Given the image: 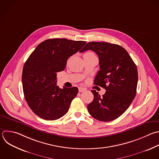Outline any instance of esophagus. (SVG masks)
Returning <instances> with one entry per match:
<instances>
[{
	"label": "esophagus",
	"mask_w": 159,
	"mask_h": 159,
	"mask_svg": "<svg viewBox=\"0 0 159 159\" xmlns=\"http://www.w3.org/2000/svg\"><path fill=\"white\" fill-rule=\"evenodd\" d=\"M85 90H86V89H84V88H82V87H79V92H85Z\"/></svg>",
	"instance_id": "34e87169"
}]
</instances>
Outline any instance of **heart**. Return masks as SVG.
Returning <instances> with one entry per match:
<instances>
[{
  "instance_id": "obj_1",
  "label": "heart",
  "mask_w": 159,
  "mask_h": 159,
  "mask_svg": "<svg viewBox=\"0 0 159 159\" xmlns=\"http://www.w3.org/2000/svg\"><path fill=\"white\" fill-rule=\"evenodd\" d=\"M91 55H93V53H92V52H86L84 54V56H91Z\"/></svg>"
}]
</instances>
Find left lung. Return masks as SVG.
Wrapping results in <instances>:
<instances>
[{
    "label": "left lung",
    "mask_w": 159,
    "mask_h": 159,
    "mask_svg": "<svg viewBox=\"0 0 159 159\" xmlns=\"http://www.w3.org/2000/svg\"><path fill=\"white\" fill-rule=\"evenodd\" d=\"M88 50L95 52L99 58L100 70L95 77L94 84L106 90L102 97L96 90H91L93 100L87 105L88 111L98 120H114L125 112L135 97L138 82L137 66L120 45L90 42L80 52Z\"/></svg>",
    "instance_id": "1"
}]
</instances>
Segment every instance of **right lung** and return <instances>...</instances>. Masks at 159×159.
Instances as JSON below:
<instances>
[{
  "instance_id": "right-lung-1",
  "label": "right lung",
  "mask_w": 159,
  "mask_h": 159,
  "mask_svg": "<svg viewBox=\"0 0 159 159\" xmlns=\"http://www.w3.org/2000/svg\"><path fill=\"white\" fill-rule=\"evenodd\" d=\"M85 41L50 39L39 44L25 62L22 80L25 99L31 110L47 120L67 114L78 93L76 87L60 89L57 73L65 69L68 59L82 50Z\"/></svg>"
}]
</instances>
